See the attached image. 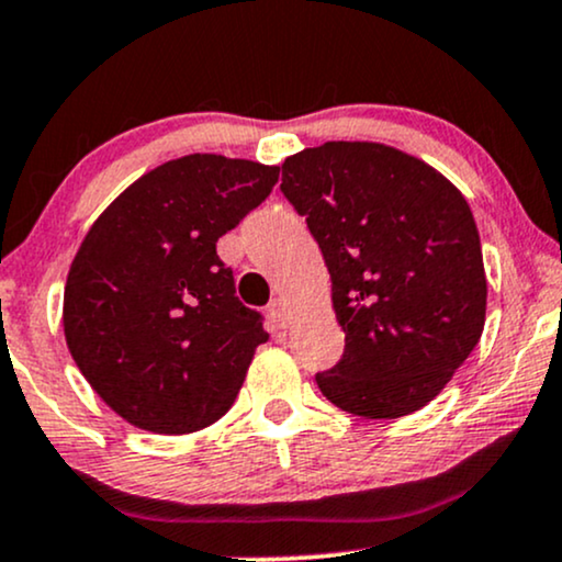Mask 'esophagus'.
<instances>
[{
	"instance_id": "obj_1",
	"label": "esophagus",
	"mask_w": 562,
	"mask_h": 562,
	"mask_svg": "<svg viewBox=\"0 0 562 562\" xmlns=\"http://www.w3.org/2000/svg\"><path fill=\"white\" fill-rule=\"evenodd\" d=\"M268 315H270V321H273L279 328L286 326V323H289L286 302H283V300H273V302H270V305H268Z\"/></svg>"
}]
</instances>
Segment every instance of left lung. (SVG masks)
Listing matches in <instances>:
<instances>
[{"mask_svg": "<svg viewBox=\"0 0 562 562\" xmlns=\"http://www.w3.org/2000/svg\"><path fill=\"white\" fill-rule=\"evenodd\" d=\"M318 241L345 355L323 397L360 418L428 405L479 345L486 276L465 196L437 168L375 142H326L281 165Z\"/></svg>", "mask_w": 562, "mask_h": 562, "instance_id": "obj_1", "label": "left lung"}]
</instances>
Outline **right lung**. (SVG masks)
Here are the masks:
<instances>
[{"instance_id": "add662e5", "label": "right lung", "mask_w": 562, "mask_h": 562, "mask_svg": "<svg viewBox=\"0 0 562 562\" xmlns=\"http://www.w3.org/2000/svg\"><path fill=\"white\" fill-rule=\"evenodd\" d=\"M276 181L279 165L196 151L144 173L83 236L65 281V341L131 426L176 437L234 405L268 334L215 244Z\"/></svg>"}]
</instances>
